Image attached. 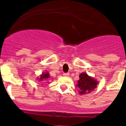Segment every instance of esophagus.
Instances as JSON below:
<instances>
[{
  "mask_svg": "<svg viewBox=\"0 0 126 126\" xmlns=\"http://www.w3.org/2000/svg\"><path fill=\"white\" fill-rule=\"evenodd\" d=\"M63 75H64V76L65 77H69V73H64Z\"/></svg>",
  "mask_w": 126,
  "mask_h": 126,
  "instance_id": "obj_1",
  "label": "esophagus"
}]
</instances>
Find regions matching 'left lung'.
I'll list each match as a JSON object with an SVG mask.
<instances>
[{
	"instance_id": "8db88e82",
	"label": "left lung",
	"mask_w": 126,
	"mask_h": 126,
	"mask_svg": "<svg viewBox=\"0 0 126 126\" xmlns=\"http://www.w3.org/2000/svg\"><path fill=\"white\" fill-rule=\"evenodd\" d=\"M79 79L77 81L76 87L78 88L79 94L90 93L96 88L98 81L89 76L87 73H82L79 74Z\"/></svg>"
}]
</instances>
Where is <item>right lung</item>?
<instances>
[{
  "label": "right lung",
  "instance_id": "add662e5",
  "mask_svg": "<svg viewBox=\"0 0 126 126\" xmlns=\"http://www.w3.org/2000/svg\"><path fill=\"white\" fill-rule=\"evenodd\" d=\"M50 77V76L49 73L48 71H45V72H43L40 75V76L37 77L36 79L38 80L39 81H43L44 80L47 79H48Z\"/></svg>",
  "mask_w": 126,
  "mask_h": 126
}]
</instances>
